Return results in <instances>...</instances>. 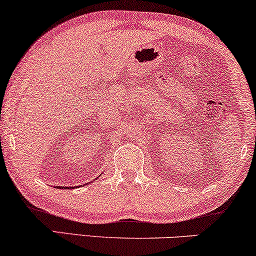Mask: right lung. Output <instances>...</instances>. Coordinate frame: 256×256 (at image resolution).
<instances>
[{
    "label": "right lung",
    "mask_w": 256,
    "mask_h": 256,
    "mask_svg": "<svg viewBox=\"0 0 256 256\" xmlns=\"http://www.w3.org/2000/svg\"><path fill=\"white\" fill-rule=\"evenodd\" d=\"M60 188H66V186H60ZM76 188V186H72V188L71 186H68V188Z\"/></svg>",
    "instance_id": "right-lung-1"
}]
</instances>
